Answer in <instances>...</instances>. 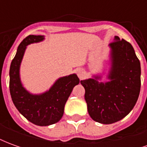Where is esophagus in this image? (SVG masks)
Instances as JSON below:
<instances>
[{
  "mask_svg": "<svg viewBox=\"0 0 147 147\" xmlns=\"http://www.w3.org/2000/svg\"><path fill=\"white\" fill-rule=\"evenodd\" d=\"M77 76L80 78V80H83V78H85L86 76V71L83 68H80L77 71Z\"/></svg>",
  "mask_w": 147,
  "mask_h": 147,
  "instance_id": "obj_1",
  "label": "esophagus"
}]
</instances>
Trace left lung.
<instances>
[{"label":"left lung","instance_id":"obj_1","mask_svg":"<svg viewBox=\"0 0 147 147\" xmlns=\"http://www.w3.org/2000/svg\"><path fill=\"white\" fill-rule=\"evenodd\" d=\"M109 47V81L100 82L99 76L80 81L85 89L89 115L94 121L104 124L126 117L136 105L141 87L140 62L132 45L115 36Z\"/></svg>","mask_w":147,"mask_h":147}]
</instances>
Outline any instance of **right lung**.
I'll list each match as a JSON object with an SVG mask.
<instances>
[{"instance_id":"right-lung-1","label":"right lung","mask_w":147,"mask_h":147,"mask_svg":"<svg viewBox=\"0 0 147 147\" xmlns=\"http://www.w3.org/2000/svg\"><path fill=\"white\" fill-rule=\"evenodd\" d=\"M42 35H29L18 46L16 54L9 70V90L12 102L19 112L35 125L49 126L57 123L63 114L65 103L73 90L80 83L76 74L59 78L50 89L40 94L28 92L21 83L20 67L27 45L42 42Z\"/></svg>"}]
</instances>
